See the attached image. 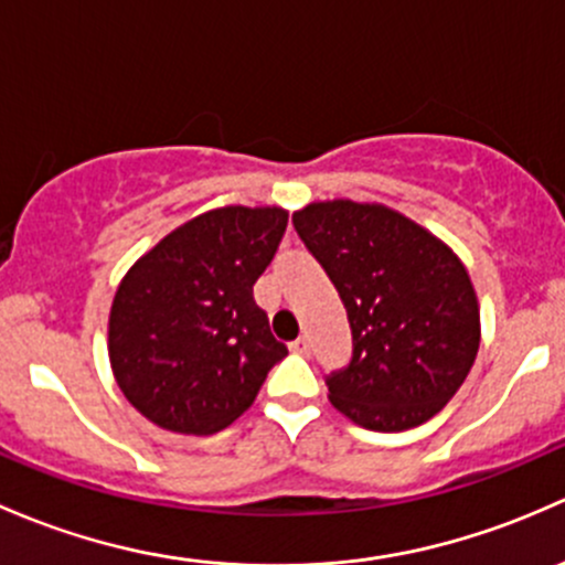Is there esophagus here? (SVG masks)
<instances>
[{
    "label": "esophagus",
    "mask_w": 565,
    "mask_h": 565,
    "mask_svg": "<svg viewBox=\"0 0 565 565\" xmlns=\"http://www.w3.org/2000/svg\"><path fill=\"white\" fill-rule=\"evenodd\" d=\"M290 351L299 353V356H307V353H310V340H307V337H299V340L290 342Z\"/></svg>",
    "instance_id": "esophagus-1"
}]
</instances>
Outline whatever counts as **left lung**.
<instances>
[{
    "label": "left lung",
    "mask_w": 565,
    "mask_h": 565,
    "mask_svg": "<svg viewBox=\"0 0 565 565\" xmlns=\"http://www.w3.org/2000/svg\"><path fill=\"white\" fill-rule=\"evenodd\" d=\"M294 228L351 323V362L326 375L331 405L375 433L433 418L479 353V299L462 260L381 203H310Z\"/></svg>",
    "instance_id": "8db88e82"
}]
</instances>
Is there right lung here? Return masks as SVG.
Listing matches in <instances>:
<instances>
[{
    "label": "right lung",
    "instance_id": "1",
    "mask_svg": "<svg viewBox=\"0 0 565 565\" xmlns=\"http://www.w3.org/2000/svg\"><path fill=\"white\" fill-rule=\"evenodd\" d=\"M285 225L280 206L212 209L157 242L119 282L108 318L110 370L157 427L220 433L288 356L253 299Z\"/></svg>",
    "mask_w": 565,
    "mask_h": 565
}]
</instances>
